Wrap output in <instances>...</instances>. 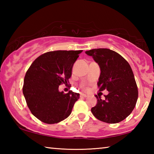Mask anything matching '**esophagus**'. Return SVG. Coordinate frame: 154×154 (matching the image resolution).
<instances>
[{
  "instance_id": "esophagus-1",
  "label": "esophagus",
  "mask_w": 154,
  "mask_h": 154,
  "mask_svg": "<svg viewBox=\"0 0 154 154\" xmlns=\"http://www.w3.org/2000/svg\"><path fill=\"white\" fill-rule=\"evenodd\" d=\"M88 95V94H83V93H82L80 94V97H84V98H85V97H87Z\"/></svg>"
}]
</instances>
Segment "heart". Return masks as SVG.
<instances>
[{
    "instance_id": "obj_1",
    "label": "heart",
    "mask_w": 154,
    "mask_h": 154,
    "mask_svg": "<svg viewBox=\"0 0 154 154\" xmlns=\"http://www.w3.org/2000/svg\"><path fill=\"white\" fill-rule=\"evenodd\" d=\"M82 88H83V89H84V90H86L87 89V88L85 87V86H84V85H83V86H82Z\"/></svg>"
}]
</instances>
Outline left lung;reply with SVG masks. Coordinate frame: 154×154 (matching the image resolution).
Here are the masks:
<instances>
[{
	"label": "left lung",
	"instance_id": "left-lung-1",
	"mask_svg": "<svg viewBox=\"0 0 154 154\" xmlns=\"http://www.w3.org/2000/svg\"><path fill=\"white\" fill-rule=\"evenodd\" d=\"M100 68L98 86L99 92H109L102 100L96 95L97 104L91 109L99 120L116 124L132 113L138 98V88L130 64L118 53L109 49L99 48L86 51Z\"/></svg>",
	"mask_w": 154,
	"mask_h": 154
}]
</instances>
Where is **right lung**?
Here are the masks:
<instances>
[{"instance_id": "add662e5", "label": "right lung", "mask_w": 154, "mask_h": 154, "mask_svg": "<svg viewBox=\"0 0 154 154\" xmlns=\"http://www.w3.org/2000/svg\"><path fill=\"white\" fill-rule=\"evenodd\" d=\"M82 50L49 51L35 59L26 73L23 94L34 116L45 124H56L71 113L79 94L60 92L67 85L72 68ZM71 87V86H70Z\"/></svg>"}]
</instances>
